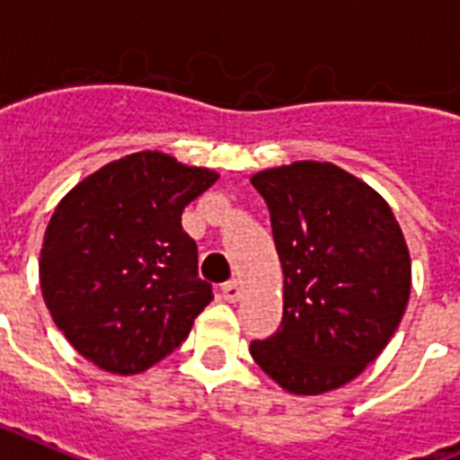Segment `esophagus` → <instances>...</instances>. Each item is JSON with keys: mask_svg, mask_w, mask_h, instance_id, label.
<instances>
[{"mask_svg": "<svg viewBox=\"0 0 460 460\" xmlns=\"http://www.w3.org/2000/svg\"><path fill=\"white\" fill-rule=\"evenodd\" d=\"M219 294H222L224 301L234 304V301H238V296H241V287H238V282H226V285L219 287Z\"/></svg>", "mask_w": 460, "mask_h": 460, "instance_id": "esophagus-1", "label": "esophagus"}]
</instances>
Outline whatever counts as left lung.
Returning a JSON list of instances; mask_svg holds the SVG:
<instances>
[{"mask_svg": "<svg viewBox=\"0 0 460 460\" xmlns=\"http://www.w3.org/2000/svg\"><path fill=\"white\" fill-rule=\"evenodd\" d=\"M285 275V314L251 355L296 395L359 376L394 338L410 296V253L391 207L359 178L321 161L261 171Z\"/></svg>", "mask_w": 460, "mask_h": 460, "instance_id": "left-lung-1", "label": "left lung"}]
</instances>
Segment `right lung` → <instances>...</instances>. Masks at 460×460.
Instances as JSON below:
<instances>
[{
	"instance_id": "add662e5",
	"label": "right lung",
	"mask_w": 460,
	"mask_h": 460,
	"mask_svg": "<svg viewBox=\"0 0 460 460\" xmlns=\"http://www.w3.org/2000/svg\"><path fill=\"white\" fill-rule=\"evenodd\" d=\"M215 181V171L137 152L66 192L45 231L40 289L79 355L129 376L188 338L212 285L198 277L181 215Z\"/></svg>"
}]
</instances>
